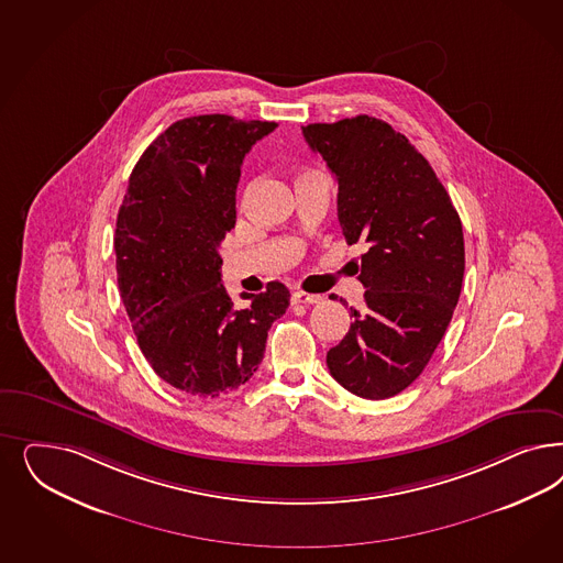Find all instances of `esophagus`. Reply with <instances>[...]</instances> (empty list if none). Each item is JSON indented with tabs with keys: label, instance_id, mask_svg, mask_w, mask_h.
I'll return each instance as SVG.
<instances>
[{
	"label": "esophagus",
	"instance_id": "34e87169",
	"mask_svg": "<svg viewBox=\"0 0 563 563\" xmlns=\"http://www.w3.org/2000/svg\"><path fill=\"white\" fill-rule=\"evenodd\" d=\"M323 298L319 294H309V291H294L291 302L296 305H319Z\"/></svg>",
	"mask_w": 563,
	"mask_h": 563
}]
</instances>
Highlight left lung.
I'll return each mask as SVG.
<instances>
[{
    "label": "left lung",
    "instance_id": "8db88e82",
    "mask_svg": "<svg viewBox=\"0 0 563 563\" xmlns=\"http://www.w3.org/2000/svg\"><path fill=\"white\" fill-rule=\"evenodd\" d=\"M302 134L338 180V219L356 265L364 309L327 352L335 382L366 399L404 391L431 361L464 277V234L452 199L417 146L387 122L356 115Z\"/></svg>",
    "mask_w": 563,
    "mask_h": 563
}]
</instances>
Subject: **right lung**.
Instances as JSON below:
<instances>
[{"label":"right lung","mask_w":563,"mask_h":563,"mask_svg":"<svg viewBox=\"0 0 563 563\" xmlns=\"http://www.w3.org/2000/svg\"><path fill=\"white\" fill-rule=\"evenodd\" d=\"M275 122L211 113L174 122L146 146L115 223V269L134 335L153 371L199 398L253 377L290 291L269 282L234 307L218 249L236 225L244 155Z\"/></svg>","instance_id":"add662e5"}]
</instances>
